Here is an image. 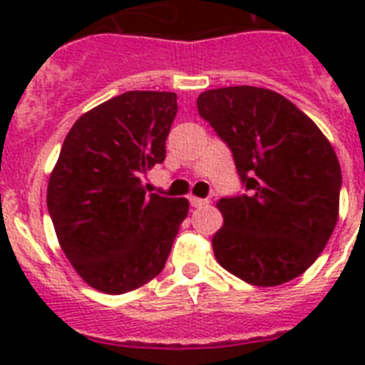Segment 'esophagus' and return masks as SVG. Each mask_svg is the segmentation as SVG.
Returning a JSON list of instances; mask_svg holds the SVG:
<instances>
[{
    "mask_svg": "<svg viewBox=\"0 0 365 365\" xmlns=\"http://www.w3.org/2000/svg\"><path fill=\"white\" fill-rule=\"evenodd\" d=\"M189 202H191V206H195V208H199V206H206V205H208V199H199V197H189Z\"/></svg>",
    "mask_w": 365,
    "mask_h": 365,
    "instance_id": "1",
    "label": "esophagus"
}]
</instances>
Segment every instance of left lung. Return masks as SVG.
<instances>
[{"instance_id": "1", "label": "left lung", "mask_w": 365, "mask_h": 365, "mask_svg": "<svg viewBox=\"0 0 365 365\" xmlns=\"http://www.w3.org/2000/svg\"><path fill=\"white\" fill-rule=\"evenodd\" d=\"M199 115L233 151L250 195L220 199L217 263L254 286H280L317 261L339 220L341 166L295 104L261 87L212 88Z\"/></svg>"}]
</instances>
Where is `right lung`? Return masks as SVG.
Masks as SVG:
<instances>
[{
    "label": "right lung",
    "instance_id": "obj_1",
    "mask_svg": "<svg viewBox=\"0 0 365 365\" xmlns=\"http://www.w3.org/2000/svg\"><path fill=\"white\" fill-rule=\"evenodd\" d=\"M174 93L128 91L83 113L47 187L60 248L91 288L119 295L163 271L187 199L148 195L142 176L165 160Z\"/></svg>",
    "mask_w": 365,
    "mask_h": 365
}]
</instances>
